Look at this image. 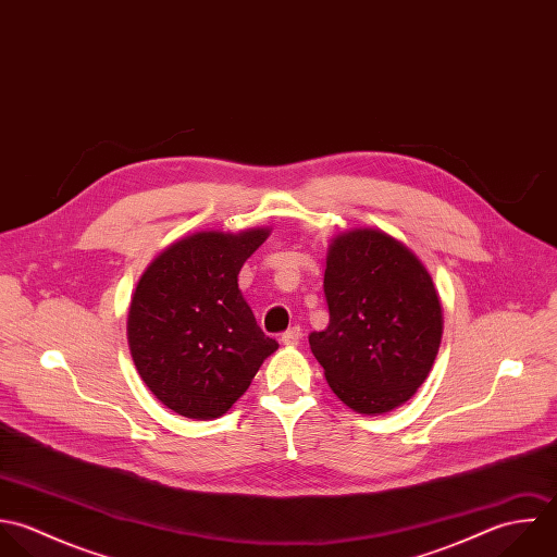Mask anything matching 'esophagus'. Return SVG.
I'll use <instances>...</instances> for the list:
<instances>
[{"mask_svg":"<svg viewBox=\"0 0 557 557\" xmlns=\"http://www.w3.org/2000/svg\"><path fill=\"white\" fill-rule=\"evenodd\" d=\"M300 339H302V331H300V326H292L289 331H285V333L281 335L283 346H298V344H300Z\"/></svg>","mask_w":557,"mask_h":557,"instance_id":"1","label":"esophagus"}]
</instances>
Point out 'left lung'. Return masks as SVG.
<instances>
[{"label": "left lung", "instance_id": "8db88e82", "mask_svg": "<svg viewBox=\"0 0 557 557\" xmlns=\"http://www.w3.org/2000/svg\"><path fill=\"white\" fill-rule=\"evenodd\" d=\"M324 296L331 320L309 344L333 393L363 414L408 401L443 335L441 300L417 255L377 228L342 233L329 248Z\"/></svg>", "mask_w": 557, "mask_h": 557}]
</instances>
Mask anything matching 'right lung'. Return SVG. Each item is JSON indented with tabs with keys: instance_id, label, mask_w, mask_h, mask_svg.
Listing matches in <instances>:
<instances>
[{
	"instance_id": "right-lung-1",
	"label": "right lung",
	"mask_w": 557,
	"mask_h": 557,
	"mask_svg": "<svg viewBox=\"0 0 557 557\" xmlns=\"http://www.w3.org/2000/svg\"><path fill=\"white\" fill-rule=\"evenodd\" d=\"M270 228L200 231L145 270L127 315L134 366L149 391L187 419L222 417L278 344L263 335L237 287Z\"/></svg>"
}]
</instances>
